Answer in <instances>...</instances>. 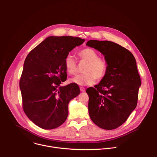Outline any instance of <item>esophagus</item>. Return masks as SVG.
Instances as JSON below:
<instances>
[{
    "label": "esophagus",
    "mask_w": 157,
    "mask_h": 157,
    "mask_svg": "<svg viewBox=\"0 0 157 157\" xmlns=\"http://www.w3.org/2000/svg\"><path fill=\"white\" fill-rule=\"evenodd\" d=\"M80 91H81V92H84V91H85V88H84V87L81 86V87H80Z\"/></svg>",
    "instance_id": "esophagus-1"
}]
</instances>
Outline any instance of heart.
<instances>
[{"instance_id":"1","label":"heart","mask_w":157,"mask_h":157,"mask_svg":"<svg viewBox=\"0 0 157 157\" xmlns=\"http://www.w3.org/2000/svg\"><path fill=\"white\" fill-rule=\"evenodd\" d=\"M79 61H86L84 73L78 75L70 79V82L79 86L94 84L96 79L102 80L105 76L108 65L105 59L98 56V52L93 48H86L77 53ZM64 68L68 74L75 75L78 70L77 61L70 55H68L64 61Z\"/></svg>"}]
</instances>
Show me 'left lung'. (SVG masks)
I'll return each mask as SVG.
<instances>
[{
    "mask_svg": "<svg viewBox=\"0 0 157 157\" xmlns=\"http://www.w3.org/2000/svg\"><path fill=\"white\" fill-rule=\"evenodd\" d=\"M86 45L103 54L108 65L99 84L86 89L89 116L100 128L115 129L137 104L141 80L136 59L129 50L112 41L89 40Z\"/></svg>",
    "mask_w": 157,
    "mask_h": 157,
    "instance_id": "8db88e82",
    "label": "left lung"
}]
</instances>
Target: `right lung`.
Returning <instances> with one entry per match:
<instances>
[{
    "label": "right lung",
    "mask_w": 157,
    "mask_h": 157,
    "mask_svg": "<svg viewBox=\"0 0 157 157\" xmlns=\"http://www.w3.org/2000/svg\"><path fill=\"white\" fill-rule=\"evenodd\" d=\"M84 39L70 36H49L27 55L20 79L22 107L27 116L43 129H53L68 117V104L80 93L79 86L66 80L64 61Z\"/></svg>",
    "instance_id": "right-lung-1"
}]
</instances>
